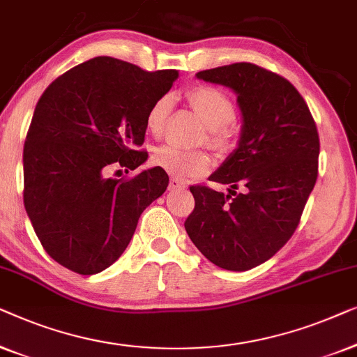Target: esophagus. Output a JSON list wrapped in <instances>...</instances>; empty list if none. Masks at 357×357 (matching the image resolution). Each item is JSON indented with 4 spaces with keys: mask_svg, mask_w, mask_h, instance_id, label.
<instances>
[{
    "mask_svg": "<svg viewBox=\"0 0 357 357\" xmlns=\"http://www.w3.org/2000/svg\"><path fill=\"white\" fill-rule=\"evenodd\" d=\"M168 188H169V190H173V189H184L185 188V183H184L183 179L173 176L172 179H169Z\"/></svg>",
    "mask_w": 357,
    "mask_h": 357,
    "instance_id": "obj_1",
    "label": "esophagus"
}]
</instances>
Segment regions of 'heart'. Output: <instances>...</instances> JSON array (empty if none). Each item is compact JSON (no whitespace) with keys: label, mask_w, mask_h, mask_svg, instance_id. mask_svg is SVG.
<instances>
[{"label":"heart","mask_w":357,"mask_h":357,"mask_svg":"<svg viewBox=\"0 0 357 357\" xmlns=\"http://www.w3.org/2000/svg\"><path fill=\"white\" fill-rule=\"evenodd\" d=\"M189 100L192 107L202 114L204 121L210 128V140L222 145L229 137L228 124L233 123L236 116V107L233 100L225 90L213 85H195L190 89ZM174 107V97L172 93H163L150 105L145 124L153 135H160L167 124L169 114ZM153 163L173 176H197L207 172L210 167V157L204 150H185L178 145L165 144L153 152Z\"/></svg>","instance_id":"b5f03b06"}]
</instances>
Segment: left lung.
<instances>
[{
	"label": "left lung",
	"instance_id": "8db88e82",
	"mask_svg": "<svg viewBox=\"0 0 357 357\" xmlns=\"http://www.w3.org/2000/svg\"><path fill=\"white\" fill-rule=\"evenodd\" d=\"M195 77L233 90L243 129L238 147L208 178L228 184V194L190 185L195 207L184 228L210 262L245 272L273 257L298 228L317 181V126L289 80L252 63Z\"/></svg>",
	"mask_w": 357,
	"mask_h": 357
}]
</instances>
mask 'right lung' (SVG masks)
<instances>
[{
    "label": "right lung",
    "mask_w": 357,
    "mask_h": 357,
    "mask_svg": "<svg viewBox=\"0 0 357 357\" xmlns=\"http://www.w3.org/2000/svg\"><path fill=\"white\" fill-rule=\"evenodd\" d=\"M178 76L97 56L40 97L24 144V205L43 249L63 267L80 275L108 268L144 210L167 190L169 178L160 167L129 179L107 172L145 163L149 155L139 150L145 116Z\"/></svg>",
    "instance_id": "obj_1"
}]
</instances>
